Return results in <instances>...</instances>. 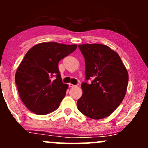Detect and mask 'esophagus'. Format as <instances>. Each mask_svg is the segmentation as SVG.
I'll return each instance as SVG.
<instances>
[{
    "instance_id": "1",
    "label": "esophagus",
    "mask_w": 148,
    "mask_h": 148,
    "mask_svg": "<svg viewBox=\"0 0 148 148\" xmlns=\"http://www.w3.org/2000/svg\"><path fill=\"white\" fill-rule=\"evenodd\" d=\"M68 85H69V87L70 88H74V87H75V86H74V85L72 84H69Z\"/></svg>"
}]
</instances>
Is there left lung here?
<instances>
[{"mask_svg": "<svg viewBox=\"0 0 148 148\" xmlns=\"http://www.w3.org/2000/svg\"><path fill=\"white\" fill-rule=\"evenodd\" d=\"M86 63V81L77 108L92 119L108 117L121 103L126 94L129 76L116 52L99 44L79 45ZM92 79L90 84L87 81Z\"/></svg>", "mask_w": 148, "mask_h": 148, "instance_id": "1", "label": "left lung"}]
</instances>
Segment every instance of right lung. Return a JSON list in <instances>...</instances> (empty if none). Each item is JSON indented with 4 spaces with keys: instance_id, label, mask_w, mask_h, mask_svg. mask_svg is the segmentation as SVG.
Segmentation results:
<instances>
[{
    "instance_id": "right-lung-1",
    "label": "right lung",
    "mask_w": 148,
    "mask_h": 148,
    "mask_svg": "<svg viewBox=\"0 0 148 148\" xmlns=\"http://www.w3.org/2000/svg\"><path fill=\"white\" fill-rule=\"evenodd\" d=\"M77 48L57 42H43L26 53L18 66L15 82L21 101L28 110L43 115L55 111L66 95L58 62Z\"/></svg>"
}]
</instances>
